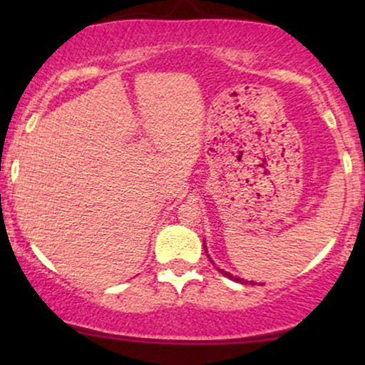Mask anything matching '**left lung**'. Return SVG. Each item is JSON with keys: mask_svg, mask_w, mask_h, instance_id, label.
Segmentation results:
<instances>
[{"mask_svg": "<svg viewBox=\"0 0 365 365\" xmlns=\"http://www.w3.org/2000/svg\"><path fill=\"white\" fill-rule=\"evenodd\" d=\"M204 251H206V246H204ZM212 262V261H211ZM214 264V262H212ZM217 269V271L219 272H221V274H224V276H226V277H229V279H234V281H237V282H241V284H246L247 281H244V279H239V277H234V276H231V274H229V272H226V271H222V269H219V267H216Z\"/></svg>", "mask_w": 365, "mask_h": 365, "instance_id": "left-lung-1", "label": "left lung"}]
</instances>
